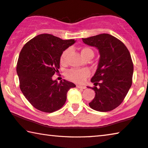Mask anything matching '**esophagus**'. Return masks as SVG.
I'll return each instance as SVG.
<instances>
[{
	"label": "esophagus",
	"mask_w": 148,
	"mask_h": 148,
	"mask_svg": "<svg viewBox=\"0 0 148 148\" xmlns=\"http://www.w3.org/2000/svg\"><path fill=\"white\" fill-rule=\"evenodd\" d=\"M76 87L79 89H86V86H80V85H77Z\"/></svg>",
	"instance_id": "obj_1"
}]
</instances>
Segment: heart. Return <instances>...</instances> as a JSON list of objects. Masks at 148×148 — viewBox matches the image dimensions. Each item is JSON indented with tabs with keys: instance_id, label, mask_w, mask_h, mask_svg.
<instances>
[{
	"instance_id": "obj_1",
	"label": "heart",
	"mask_w": 148,
	"mask_h": 148,
	"mask_svg": "<svg viewBox=\"0 0 148 148\" xmlns=\"http://www.w3.org/2000/svg\"><path fill=\"white\" fill-rule=\"evenodd\" d=\"M69 52L70 49H67L63 51L61 57H60V62L64 63L66 58L67 55H69ZM81 54L82 56L84 58H86L87 57H90V56H93V51H92V49L88 47H84L82 49ZM88 75L89 72L86 70L71 69L66 72V76L68 79L74 82L82 83L85 80V79L88 76Z\"/></svg>"
}]
</instances>
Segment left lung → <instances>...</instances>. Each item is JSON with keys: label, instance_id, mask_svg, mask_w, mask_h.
<instances>
[{"label": "left lung", "instance_id": "1", "mask_svg": "<svg viewBox=\"0 0 148 148\" xmlns=\"http://www.w3.org/2000/svg\"><path fill=\"white\" fill-rule=\"evenodd\" d=\"M82 41L97 48L100 55L97 69L91 79L95 86H88L95 93L89 105L97 111H112L121 105L132 86L134 66L130 52L123 42L107 34Z\"/></svg>", "mask_w": 148, "mask_h": 148}]
</instances>
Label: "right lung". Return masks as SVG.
Masks as SVG:
<instances>
[{"mask_svg":"<svg viewBox=\"0 0 148 148\" xmlns=\"http://www.w3.org/2000/svg\"><path fill=\"white\" fill-rule=\"evenodd\" d=\"M75 42L43 34L23 47L16 67L20 88L28 101L39 111L53 112L60 109L66 101L68 91L76 87L66 79L60 83L53 79L59 69L63 51Z\"/></svg>","mask_w":148,"mask_h":148,"instance_id":"obj_1","label":"right lung"}]
</instances>
